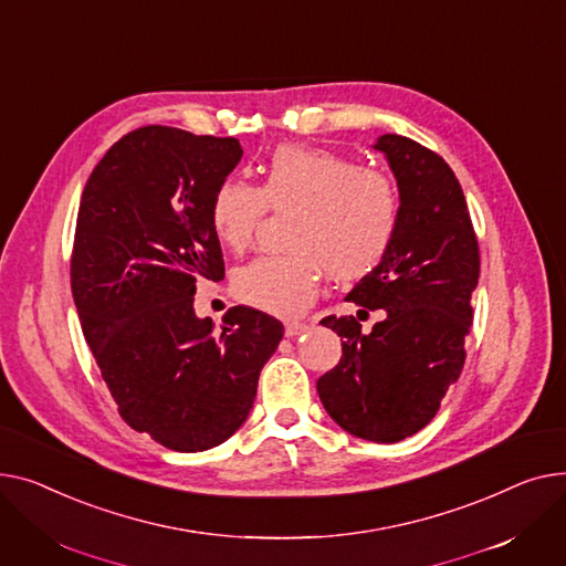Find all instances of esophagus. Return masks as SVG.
<instances>
[{
    "label": "esophagus",
    "mask_w": 566,
    "mask_h": 566,
    "mask_svg": "<svg viewBox=\"0 0 566 566\" xmlns=\"http://www.w3.org/2000/svg\"><path fill=\"white\" fill-rule=\"evenodd\" d=\"M304 331H308L306 322H285V336L287 338H294L298 334H304Z\"/></svg>",
    "instance_id": "esophagus-1"
}]
</instances>
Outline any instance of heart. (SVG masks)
I'll use <instances>...</instances> for the list:
<instances>
[{
    "label": "heart",
    "instance_id": "1",
    "mask_svg": "<svg viewBox=\"0 0 566 566\" xmlns=\"http://www.w3.org/2000/svg\"><path fill=\"white\" fill-rule=\"evenodd\" d=\"M296 210L292 253L260 255L232 274L240 302L298 315L317 294L322 270L352 281L377 270L400 230L402 198L395 180L360 161L306 146H281L262 185L228 178L214 193L212 228L223 247L244 251L268 212Z\"/></svg>",
    "mask_w": 566,
    "mask_h": 566
}]
</instances>
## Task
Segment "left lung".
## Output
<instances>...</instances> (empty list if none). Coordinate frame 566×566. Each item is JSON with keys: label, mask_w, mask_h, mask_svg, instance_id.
Returning a JSON list of instances; mask_svg holds the SVG:
<instances>
[{"label": "left lung", "mask_w": 566, "mask_h": 566, "mask_svg": "<svg viewBox=\"0 0 566 566\" xmlns=\"http://www.w3.org/2000/svg\"><path fill=\"white\" fill-rule=\"evenodd\" d=\"M375 148L400 187V230L347 302L384 308V319L370 334L354 315L322 319L343 338V358L317 379V392L349 434L395 443L437 416L461 375L480 247L461 185L441 155L400 135L379 137Z\"/></svg>", "instance_id": "left-lung-1"}]
</instances>
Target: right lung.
Returning <instances> with one entry per match:
<instances>
[{"label":"right lung","instance_id":"1","mask_svg":"<svg viewBox=\"0 0 566 566\" xmlns=\"http://www.w3.org/2000/svg\"><path fill=\"white\" fill-rule=\"evenodd\" d=\"M242 159L232 137L132 129L93 169L77 212L71 287L84 338L120 418L159 446L201 452L247 420L283 324L249 306L221 331L193 313L223 279L214 193Z\"/></svg>","mask_w":566,"mask_h":566}]
</instances>
